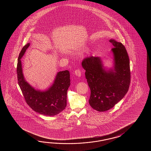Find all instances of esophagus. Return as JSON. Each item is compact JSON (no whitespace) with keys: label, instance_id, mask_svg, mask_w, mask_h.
<instances>
[{"label":"esophagus","instance_id":"1","mask_svg":"<svg viewBox=\"0 0 151 151\" xmlns=\"http://www.w3.org/2000/svg\"><path fill=\"white\" fill-rule=\"evenodd\" d=\"M74 73H75V74H76L77 76H78V77H80V76H81V74L80 69L76 70L75 71H74Z\"/></svg>","mask_w":151,"mask_h":151}]
</instances>
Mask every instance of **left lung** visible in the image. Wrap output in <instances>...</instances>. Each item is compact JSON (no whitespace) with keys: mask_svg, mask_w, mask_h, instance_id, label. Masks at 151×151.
I'll use <instances>...</instances> for the list:
<instances>
[{"mask_svg":"<svg viewBox=\"0 0 151 151\" xmlns=\"http://www.w3.org/2000/svg\"><path fill=\"white\" fill-rule=\"evenodd\" d=\"M114 66L106 70L100 57H86L82 61L91 90L89 104L93 109L104 112L112 109L125 96L131 81L129 59L122 43L111 39Z\"/></svg>","mask_w":151,"mask_h":151,"instance_id":"1","label":"left lung"}]
</instances>
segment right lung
<instances>
[{
    "label": "right lung",
    "instance_id": "add662e5",
    "mask_svg": "<svg viewBox=\"0 0 151 151\" xmlns=\"http://www.w3.org/2000/svg\"><path fill=\"white\" fill-rule=\"evenodd\" d=\"M29 46L28 43L23 47L18 59L17 73L19 86L26 102L33 110L45 116H55L62 112L67 105V91L70 86V72H59L54 83L48 90H35L24 79L20 60Z\"/></svg>",
    "mask_w": 151,
    "mask_h": 151
}]
</instances>
